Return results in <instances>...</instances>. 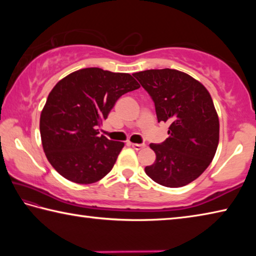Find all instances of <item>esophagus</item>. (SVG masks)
Here are the masks:
<instances>
[{
    "mask_svg": "<svg viewBox=\"0 0 256 256\" xmlns=\"http://www.w3.org/2000/svg\"><path fill=\"white\" fill-rule=\"evenodd\" d=\"M131 146H132L133 149H136V150H141V149L144 148L146 144H131Z\"/></svg>",
    "mask_w": 256,
    "mask_h": 256,
    "instance_id": "34e87169",
    "label": "esophagus"
}]
</instances>
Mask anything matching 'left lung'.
Listing matches in <instances>:
<instances>
[{
    "label": "left lung",
    "instance_id": "left-lung-1",
    "mask_svg": "<svg viewBox=\"0 0 256 256\" xmlns=\"http://www.w3.org/2000/svg\"><path fill=\"white\" fill-rule=\"evenodd\" d=\"M154 102L158 122H167L168 136L151 144L156 162L144 168L151 180L180 188L196 180L214 157L219 118L206 86L184 72L162 68L134 73Z\"/></svg>",
    "mask_w": 256,
    "mask_h": 256
}]
</instances>
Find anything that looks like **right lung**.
Returning <instances> with one entry per match:
<instances>
[{"label":"right lung","instance_id":"1","mask_svg":"<svg viewBox=\"0 0 256 256\" xmlns=\"http://www.w3.org/2000/svg\"><path fill=\"white\" fill-rule=\"evenodd\" d=\"M138 88L128 73L99 68H81L56 84L40 128L46 157L60 175L92 184L112 170L124 144L98 136V128L122 94Z\"/></svg>","mask_w":256,"mask_h":256}]
</instances>
